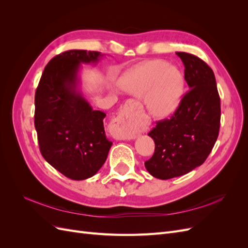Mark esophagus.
I'll return each instance as SVG.
<instances>
[{"label": "esophagus", "mask_w": 248, "mask_h": 248, "mask_svg": "<svg viewBox=\"0 0 248 248\" xmlns=\"http://www.w3.org/2000/svg\"><path fill=\"white\" fill-rule=\"evenodd\" d=\"M138 108L133 103H128L120 115L111 122L110 133L114 139L119 140H129L138 136L137 123Z\"/></svg>", "instance_id": "1"}]
</instances>
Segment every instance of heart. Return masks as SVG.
<instances>
[{
    "label": "heart",
    "mask_w": 248,
    "mask_h": 248,
    "mask_svg": "<svg viewBox=\"0 0 248 248\" xmlns=\"http://www.w3.org/2000/svg\"><path fill=\"white\" fill-rule=\"evenodd\" d=\"M125 92L144 97L147 109L159 119L171 116L181 103L184 77L178 67L161 60L134 66L120 78Z\"/></svg>",
    "instance_id": "obj_1"
}]
</instances>
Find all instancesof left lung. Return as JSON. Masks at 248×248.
<instances>
[{
	"instance_id": "obj_1",
	"label": "left lung",
	"mask_w": 248,
	"mask_h": 248,
	"mask_svg": "<svg viewBox=\"0 0 248 248\" xmlns=\"http://www.w3.org/2000/svg\"><path fill=\"white\" fill-rule=\"evenodd\" d=\"M185 67L189 91L170 119L149 132L155 142L153 156L145 162L153 177L167 180L202 166L212 151L220 126V98L213 70L200 58L178 51Z\"/></svg>"
}]
</instances>
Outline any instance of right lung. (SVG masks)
Masks as SVG:
<instances>
[{
  "label": "right lung",
  "mask_w": 248,
  "mask_h": 248,
  "mask_svg": "<svg viewBox=\"0 0 248 248\" xmlns=\"http://www.w3.org/2000/svg\"><path fill=\"white\" fill-rule=\"evenodd\" d=\"M99 51L72 49L52 58L35 94L34 123L42 156L72 180L94 176L108 158L106 114L93 109L80 91L81 64L96 65Z\"/></svg>",
  "instance_id": "1"
}]
</instances>
